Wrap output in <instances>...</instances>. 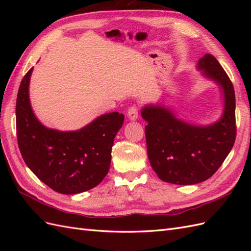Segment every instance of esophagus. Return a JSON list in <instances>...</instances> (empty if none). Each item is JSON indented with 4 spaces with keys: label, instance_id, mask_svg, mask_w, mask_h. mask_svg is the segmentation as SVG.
<instances>
[{
    "label": "esophagus",
    "instance_id": "obj_1",
    "mask_svg": "<svg viewBox=\"0 0 251 251\" xmlns=\"http://www.w3.org/2000/svg\"><path fill=\"white\" fill-rule=\"evenodd\" d=\"M138 113H139L138 108L135 107V105H133V107H131L127 111V117L130 118L131 120H136L138 118Z\"/></svg>",
    "mask_w": 251,
    "mask_h": 251
}]
</instances>
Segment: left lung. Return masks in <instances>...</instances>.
Wrapping results in <instances>:
<instances>
[{"instance_id": "1", "label": "left lung", "mask_w": 251, "mask_h": 251, "mask_svg": "<svg viewBox=\"0 0 251 251\" xmlns=\"http://www.w3.org/2000/svg\"><path fill=\"white\" fill-rule=\"evenodd\" d=\"M198 69L223 91L224 113L216 124L189 125L161 105H147L141 111L142 118L148 121L150 163L159 178L173 184L192 185L210 178L229 154L237 135L235 96L228 75L208 53L199 59Z\"/></svg>"}]
</instances>
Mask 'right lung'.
<instances>
[{
  "mask_svg": "<svg viewBox=\"0 0 251 251\" xmlns=\"http://www.w3.org/2000/svg\"><path fill=\"white\" fill-rule=\"evenodd\" d=\"M33 68L23 77L17 97V136L23 159L35 176L59 194L74 195L95 187L108 174L114 138L125 116L112 112L73 132L44 126L29 101Z\"/></svg>",
  "mask_w": 251,
  "mask_h": 251,
  "instance_id": "obj_1",
  "label": "right lung"
}]
</instances>
